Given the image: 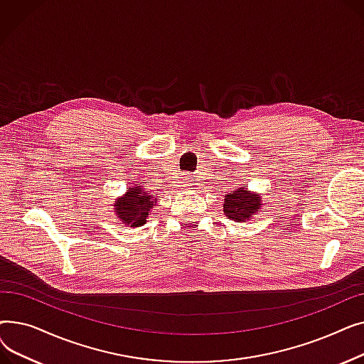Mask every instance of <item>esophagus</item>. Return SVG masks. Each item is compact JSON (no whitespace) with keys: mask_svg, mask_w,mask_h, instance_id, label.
Segmentation results:
<instances>
[{"mask_svg":"<svg viewBox=\"0 0 364 364\" xmlns=\"http://www.w3.org/2000/svg\"><path fill=\"white\" fill-rule=\"evenodd\" d=\"M183 184H184V187H187V186L192 184V180H190V177H188V176L183 177Z\"/></svg>","mask_w":364,"mask_h":364,"instance_id":"34e87169","label":"esophagus"}]
</instances>
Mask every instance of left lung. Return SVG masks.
Here are the masks:
<instances>
[{
    "instance_id": "left-lung-1",
    "label": "left lung",
    "mask_w": 364,
    "mask_h": 364,
    "mask_svg": "<svg viewBox=\"0 0 364 364\" xmlns=\"http://www.w3.org/2000/svg\"><path fill=\"white\" fill-rule=\"evenodd\" d=\"M261 206V198L247 192L245 187L227 195L224 199V214L235 221L250 220Z\"/></svg>"
}]
</instances>
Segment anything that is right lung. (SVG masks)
<instances>
[{
    "mask_svg": "<svg viewBox=\"0 0 364 364\" xmlns=\"http://www.w3.org/2000/svg\"><path fill=\"white\" fill-rule=\"evenodd\" d=\"M156 205V196L147 193L141 186L131 187L124 198H119L114 203L118 217L131 224V227H140L146 223L150 209Z\"/></svg>",
    "mask_w": 364,
    "mask_h": 364,
    "instance_id": "right-lung-1",
    "label": "right lung"
}]
</instances>
